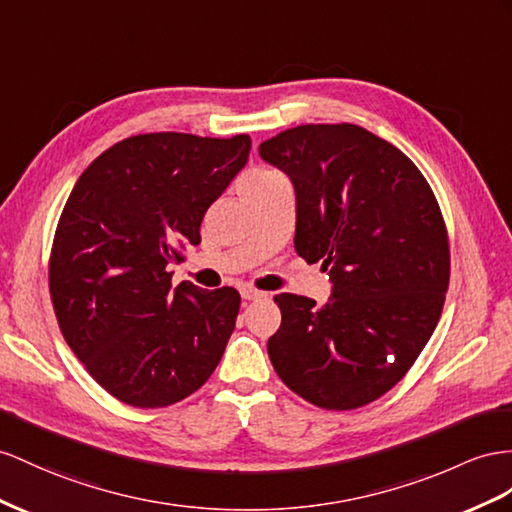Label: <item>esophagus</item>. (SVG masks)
Wrapping results in <instances>:
<instances>
[{"label": "esophagus", "instance_id": "obj_1", "mask_svg": "<svg viewBox=\"0 0 512 512\" xmlns=\"http://www.w3.org/2000/svg\"><path fill=\"white\" fill-rule=\"evenodd\" d=\"M266 296H268L266 292L253 290V287H244V290H242V298L246 300V303H257V300H264Z\"/></svg>", "mask_w": 512, "mask_h": 512}]
</instances>
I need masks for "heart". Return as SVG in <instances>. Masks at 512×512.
Wrapping results in <instances>:
<instances>
[{
  "label": "heart",
  "mask_w": 512,
  "mask_h": 512,
  "mask_svg": "<svg viewBox=\"0 0 512 512\" xmlns=\"http://www.w3.org/2000/svg\"><path fill=\"white\" fill-rule=\"evenodd\" d=\"M277 177H281V175H279V173H274V170H255V173H251V175H246V177H244L242 188L261 186V183H268V181L277 179Z\"/></svg>",
  "instance_id": "heart-1"
}]
</instances>
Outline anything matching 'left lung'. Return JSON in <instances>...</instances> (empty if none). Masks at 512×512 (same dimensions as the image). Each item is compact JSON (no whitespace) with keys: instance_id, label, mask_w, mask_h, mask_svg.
<instances>
[{"instance_id":"1","label":"left lung","mask_w":512,"mask_h":512,"mask_svg":"<svg viewBox=\"0 0 512 512\" xmlns=\"http://www.w3.org/2000/svg\"><path fill=\"white\" fill-rule=\"evenodd\" d=\"M296 190V253L322 261L326 305L279 294L268 355L281 381L329 411L381 398L424 350L450 283L439 203L400 149L359 125H298L259 144Z\"/></svg>"}]
</instances>
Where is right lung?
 Masks as SVG:
<instances>
[{"mask_svg":"<svg viewBox=\"0 0 512 512\" xmlns=\"http://www.w3.org/2000/svg\"><path fill=\"white\" fill-rule=\"evenodd\" d=\"M251 151L246 134H138L103 151L77 179L49 257L60 331L116 400L160 409L216 370L240 294L207 292L168 266L201 242V222Z\"/></svg>","mask_w":512,"mask_h":512,"instance_id":"add662e5","label":"right lung"}]
</instances>
